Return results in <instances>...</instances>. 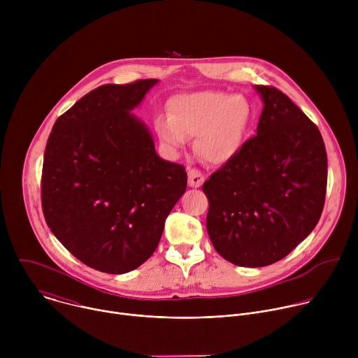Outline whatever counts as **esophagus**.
Segmentation results:
<instances>
[{
  "label": "esophagus",
  "mask_w": 358,
  "mask_h": 358,
  "mask_svg": "<svg viewBox=\"0 0 358 358\" xmlns=\"http://www.w3.org/2000/svg\"><path fill=\"white\" fill-rule=\"evenodd\" d=\"M202 182H203V176L201 174V171L195 169H188V185L192 188H198L202 185Z\"/></svg>",
  "instance_id": "obj_1"
}]
</instances>
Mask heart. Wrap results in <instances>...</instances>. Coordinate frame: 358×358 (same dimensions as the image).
<instances>
[{"label": "heart", "mask_w": 358, "mask_h": 358, "mask_svg": "<svg viewBox=\"0 0 358 358\" xmlns=\"http://www.w3.org/2000/svg\"><path fill=\"white\" fill-rule=\"evenodd\" d=\"M167 112L169 116L155 122L160 141L177 152L195 137L196 156L214 166H224L238 155L252 120V106L245 96L220 90L174 96Z\"/></svg>", "instance_id": "b5f03b06"}]
</instances>
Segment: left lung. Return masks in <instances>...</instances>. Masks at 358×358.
<instances>
[{"label": "left lung", "mask_w": 358, "mask_h": 358, "mask_svg": "<svg viewBox=\"0 0 358 358\" xmlns=\"http://www.w3.org/2000/svg\"><path fill=\"white\" fill-rule=\"evenodd\" d=\"M264 109L257 136L202 185L215 250L238 266L261 268L289 255L317 225L327 155L317 126L273 86H255Z\"/></svg>", "instance_id": "8db88e82"}]
</instances>
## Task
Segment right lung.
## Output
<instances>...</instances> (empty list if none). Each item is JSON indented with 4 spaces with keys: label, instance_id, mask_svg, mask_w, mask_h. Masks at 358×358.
<instances>
[{
    "label": "right lung",
    "instance_id": "right-lung-1",
    "mask_svg": "<svg viewBox=\"0 0 358 358\" xmlns=\"http://www.w3.org/2000/svg\"><path fill=\"white\" fill-rule=\"evenodd\" d=\"M157 82L93 89L58 117L45 147V221L75 258L100 272L144 264L187 188L184 167L160 159L148 129L130 113Z\"/></svg>",
    "mask_w": 358,
    "mask_h": 358
}]
</instances>
